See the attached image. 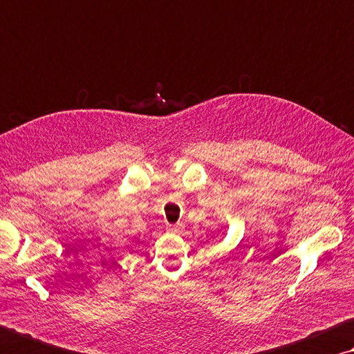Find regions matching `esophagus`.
I'll return each instance as SVG.
<instances>
[{"mask_svg":"<svg viewBox=\"0 0 354 354\" xmlns=\"http://www.w3.org/2000/svg\"><path fill=\"white\" fill-rule=\"evenodd\" d=\"M169 230H170V232H178V230H179V226H170V227H169Z\"/></svg>","mask_w":354,"mask_h":354,"instance_id":"34e87169","label":"esophagus"}]
</instances>
